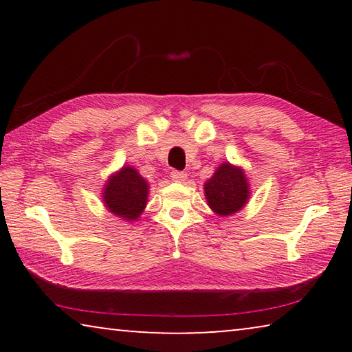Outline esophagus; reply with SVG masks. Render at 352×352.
<instances>
[{"instance_id": "34e87169", "label": "esophagus", "mask_w": 352, "mask_h": 352, "mask_svg": "<svg viewBox=\"0 0 352 352\" xmlns=\"http://www.w3.org/2000/svg\"><path fill=\"white\" fill-rule=\"evenodd\" d=\"M170 177L173 181H176V182H182V181H186L187 179V175L184 171H177V170H173L171 173H170Z\"/></svg>"}]
</instances>
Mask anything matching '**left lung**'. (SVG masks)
Segmentation results:
<instances>
[{
    "label": "left lung",
    "mask_w": 352,
    "mask_h": 352,
    "mask_svg": "<svg viewBox=\"0 0 352 352\" xmlns=\"http://www.w3.org/2000/svg\"><path fill=\"white\" fill-rule=\"evenodd\" d=\"M248 182L243 171L230 163H223L205 184L208 205L219 216H229L239 211L248 200Z\"/></svg>",
    "instance_id": "left-lung-1"
}]
</instances>
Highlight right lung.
<instances>
[{
  "mask_svg": "<svg viewBox=\"0 0 352 352\" xmlns=\"http://www.w3.org/2000/svg\"><path fill=\"white\" fill-rule=\"evenodd\" d=\"M147 182L131 166L110 177L104 190L105 206L120 218L136 219L147 204Z\"/></svg>",
  "mask_w": 352,
  "mask_h": 352,
  "instance_id": "right-lung-1",
  "label": "right lung"
}]
</instances>
